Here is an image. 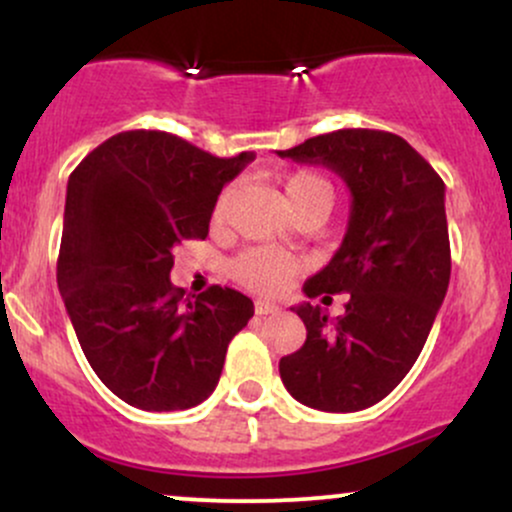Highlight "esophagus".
I'll return each mask as SVG.
<instances>
[{
  "mask_svg": "<svg viewBox=\"0 0 512 512\" xmlns=\"http://www.w3.org/2000/svg\"><path fill=\"white\" fill-rule=\"evenodd\" d=\"M255 313L257 315H274V313H279V305L267 303V301H257L255 303Z\"/></svg>",
  "mask_w": 512,
  "mask_h": 512,
  "instance_id": "esophagus-1",
  "label": "esophagus"
}]
</instances>
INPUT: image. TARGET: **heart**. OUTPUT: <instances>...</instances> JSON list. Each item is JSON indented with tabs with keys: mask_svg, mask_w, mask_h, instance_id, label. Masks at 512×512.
I'll list each match as a JSON object with an SVG mask.
<instances>
[{
	"mask_svg": "<svg viewBox=\"0 0 512 512\" xmlns=\"http://www.w3.org/2000/svg\"><path fill=\"white\" fill-rule=\"evenodd\" d=\"M334 197L330 180L322 178L315 170H298L284 185V202L291 216L303 209H322L327 214ZM228 204V192H223L214 207V223L223 219V211ZM296 272V260L284 252L252 248L231 262V274L238 284L257 293H279Z\"/></svg>",
	"mask_w": 512,
	"mask_h": 512,
	"instance_id": "heart-1",
	"label": "heart"
}]
</instances>
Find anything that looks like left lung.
<instances>
[{
	"label": "left lung",
	"instance_id": "8db88e82",
	"mask_svg": "<svg viewBox=\"0 0 512 512\" xmlns=\"http://www.w3.org/2000/svg\"><path fill=\"white\" fill-rule=\"evenodd\" d=\"M281 158L322 163L351 190L346 236L308 298L346 293L344 315L296 305L308 337L279 361L293 399L320 411H361L402 383L419 358L450 284L445 182L402 137L383 129H337L305 139Z\"/></svg>",
	"mask_w": 512,
	"mask_h": 512
}]
</instances>
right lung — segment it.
<instances>
[{"mask_svg":"<svg viewBox=\"0 0 512 512\" xmlns=\"http://www.w3.org/2000/svg\"><path fill=\"white\" fill-rule=\"evenodd\" d=\"M252 154L211 156L132 129L105 139L69 175L57 286L86 361L122 402L178 411L204 402L255 305L228 286L192 301L170 284L173 250L204 240L223 185Z\"/></svg>","mask_w":512,"mask_h":512,"instance_id":"1","label":"right lung"}]
</instances>
